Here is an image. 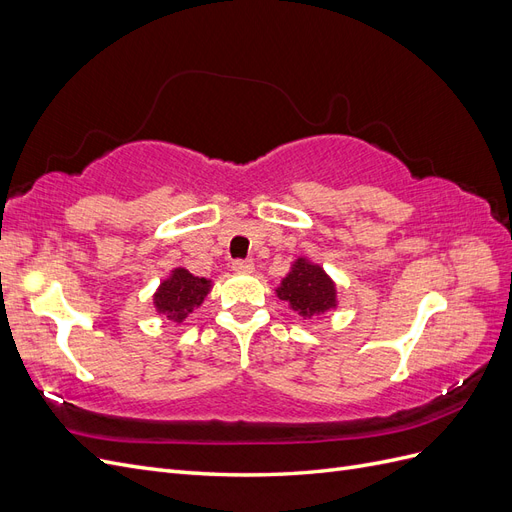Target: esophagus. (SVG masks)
<instances>
[{
	"label": "esophagus",
	"mask_w": 512,
	"mask_h": 512,
	"mask_svg": "<svg viewBox=\"0 0 512 512\" xmlns=\"http://www.w3.org/2000/svg\"><path fill=\"white\" fill-rule=\"evenodd\" d=\"M232 271H235V273H254V262L252 260H235V262H232Z\"/></svg>",
	"instance_id": "esophagus-1"
}]
</instances>
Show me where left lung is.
Returning a JSON list of instances; mask_svg holds the SVG:
<instances>
[{"instance_id":"obj_1","label":"left lung","mask_w":512,"mask_h":512,"mask_svg":"<svg viewBox=\"0 0 512 512\" xmlns=\"http://www.w3.org/2000/svg\"><path fill=\"white\" fill-rule=\"evenodd\" d=\"M275 297L288 303L292 312L312 320L337 309V284L318 262L299 256L275 288Z\"/></svg>"}]
</instances>
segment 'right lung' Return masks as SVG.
<instances>
[{"instance_id": "right-lung-1", "label": "right lung", "mask_w": 512, "mask_h": 512, "mask_svg": "<svg viewBox=\"0 0 512 512\" xmlns=\"http://www.w3.org/2000/svg\"><path fill=\"white\" fill-rule=\"evenodd\" d=\"M211 288L213 280L196 277L185 267H175L153 292V307L170 322L181 324L196 307L203 305Z\"/></svg>"}]
</instances>
